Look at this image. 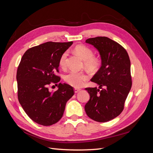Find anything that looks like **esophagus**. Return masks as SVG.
I'll use <instances>...</instances> for the list:
<instances>
[{
	"instance_id": "34e87169",
	"label": "esophagus",
	"mask_w": 153,
	"mask_h": 153,
	"mask_svg": "<svg viewBox=\"0 0 153 153\" xmlns=\"http://www.w3.org/2000/svg\"><path fill=\"white\" fill-rule=\"evenodd\" d=\"M74 91H75V93H77L78 92H79L80 91V89H77V88H75V89H74Z\"/></svg>"
}]
</instances>
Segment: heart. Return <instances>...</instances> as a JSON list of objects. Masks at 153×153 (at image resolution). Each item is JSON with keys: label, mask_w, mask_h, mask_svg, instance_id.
<instances>
[{"label": "heart", "mask_w": 153, "mask_h": 153, "mask_svg": "<svg viewBox=\"0 0 153 153\" xmlns=\"http://www.w3.org/2000/svg\"><path fill=\"white\" fill-rule=\"evenodd\" d=\"M75 51L84 60L85 66L89 69H96L98 68L101 63L99 57L93 55V50L84 45H78L75 48ZM68 52L66 51L62 53L59 59V65L61 67L66 66ZM88 79V76L83 72L71 71L64 76V80L70 85L76 88L80 87L84 84Z\"/></svg>", "instance_id": "heart-1"}]
</instances>
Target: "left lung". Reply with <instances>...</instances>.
<instances>
[{
  "label": "left lung",
  "instance_id": "8db88e82",
  "mask_svg": "<svg viewBox=\"0 0 153 153\" xmlns=\"http://www.w3.org/2000/svg\"><path fill=\"white\" fill-rule=\"evenodd\" d=\"M85 42L98 50L101 66L91 80L100 89L85 88L90 99L85 110L92 120L105 123L117 117L124 109L132 85L130 59L123 46L107 37L89 38Z\"/></svg>",
  "mask_w": 153,
  "mask_h": 153
}]
</instances>
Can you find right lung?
Listing matches in <instances>:
<instances>
[{
  "instance_id": "obj_1",
  "label": "right lung",
  "mask_w": 153,
  "mask_h": 153,
  "mask_svg": "<svg viewBox=\"0 0 153 153\" xmlns=\"http://www.w3.org/2000/svg\"><path fill=\"white\" fill-rule=\"evenodd\" d=\"M72 44L47 42L28 49L21 59L16 73L18 101L27 115L39 124L57 123L75 94L71 85L57 84L61 80L57 75L60 57ZM53 84L59 89L50 92L49 87Z\"/></svg>"
}]
</instances>
